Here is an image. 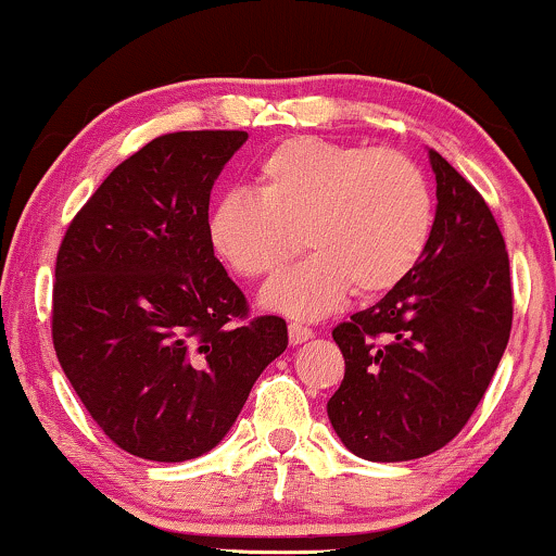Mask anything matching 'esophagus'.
<instances>
[{
    "instance_id": "34e87169",
    "label": "esophagus",
    "mask_w": 556,
    "mask_h": 556,
    "mask_svg": "<svg viewBox=\"0 0 556 556\" xmlns=\"http://www.w3.org/2000/svg\"><path fill=\"white\" fill-rule=\"evenodd\" d=\"M287 331H290V344H303L314 337V329L305 327V324H298V321H292L290 327H287Z\"/></svg>"
}]
</instances>
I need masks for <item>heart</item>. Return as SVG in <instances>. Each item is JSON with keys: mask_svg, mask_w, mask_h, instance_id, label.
<instances>
[{"mask_svg": "<svg viewBox=\"0 0 556 556\" xmlns=\"http://www.w3.org/2000/svg\"><path fill=\"white\" fill-rule=\"evenodd\" d=\"M256 193L227 190L208 212V240L242 279L279 271L261 292L266 308L292 318L334 311L350 290L374 298L394 290L424 258L433 195L424 169L394 149L300 136L258 162Z\"/></svg>", "mask_w": 556, "mask_h": 556, "instance_id": "b5f03b06", "label": "heart"}]
</instances>
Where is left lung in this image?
I'll return each mask as SVG.
<instances>
[{
	"mask_svg": "<svg viewBox=\"0 0 556 556\" xmlns=\"http://www.w3.org/2000/svg\"><path fill=\"white\" fill-rule=\"evenodd\" d=\"M437 216L418 266L331 331L344 379L327 402L337 437L371 463L450 444L486 394L513 329L509 258L481 193L437 151Z\"/></svg>",
	"mask_w": 556,
	"mask_h": 556,
	"instance_id": "obj_1",
	"label": "left lung"
}]
</instances>
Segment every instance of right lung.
I'll return each mask as SVG.
<instances>
[{"label": "right lung", "mask_w": 556, "mask_h": 556, "mask_svg": "<svg viewBox=\"0 0 556 556\" xmlns=\"http://www.w3.org/2000/svg\"><path fill=\"white\" fill-rule=\"evenodd\" d=\"M242 130L159 136L70 222L54 269L52 340L99 429L143 460L206 455L287 348L279 316H248L208 240L214 180Z\"/></svg>", "instance_id": "obj_1"}]
</instances>
